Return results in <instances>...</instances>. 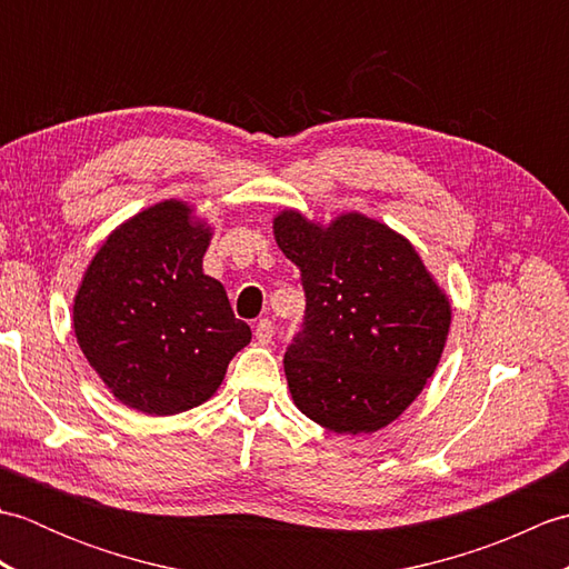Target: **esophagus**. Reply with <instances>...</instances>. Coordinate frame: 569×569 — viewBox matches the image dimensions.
<instances>
[{"label":"esophagus","instance_id":"esophagus-1","mask_svg":"<svg viewBox=\"0 0 569 569\" xmlns=\"http://www.w3.org/2000/svg\"><path fill=\"white\" fill-rule=\"evenodd\" d=\"M253 337H257L259 345H271V340H273V322L271 320H259L257 328H253Z\"/></svg>","mask_w":569,"mask_h":569}]
</instances>
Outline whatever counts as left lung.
<instances>
[{
	"mask_svg": "<svg viewBox=\"0 0 569 569\" xmlns=\"http://www.w3.org/2000/svg\"><path fill=\"white\" fill-rule=\"evenodd\" d=\"M273 237L306 291L303 332L283 357L293 403L340 435L386 428L440 365L450 298L403 234L361 212L320 224L283 210Z\"/></svg>",
	"mask_w": 569,
	"mask_h": 569,
	"instance_id": "obj_1",
	"label": "left lung"
}]
</instances>
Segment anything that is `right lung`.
<instances>
[{
	"label": "right lung",
	"instance_id": "1",
	"mask_svg": "<svg viewBox=\"0 0 569 569\" xmlns=\"http://www.w3.org/2000/svg\"><path fill=\"white\" fill-rule=\"evenodd\" d=\"M212 227L163 200L129 217L94 253L72 300V330L119 403L176 416L208 401L251 340L224 286L202 273Z\"/></svg>",
	"mask_w": 569,
	"mask_h": 569
}]
</instances>
